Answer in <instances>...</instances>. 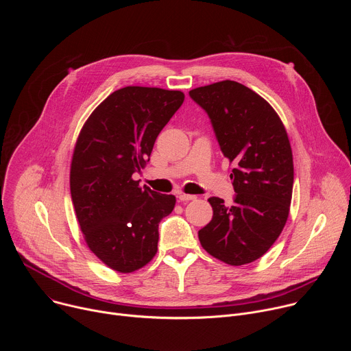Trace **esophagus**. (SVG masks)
Listing matches in <instances>:
<instances>
[{"mask_svg":"<svg viewBox=\"0 0 351 351\" xmlns=\"http://www.w3.org/2000/svg\"><path fill=\"white\" fill-rule=\"evenodd\" d=\"M197 197L193 195V194H184V193H180L179 194V199L180 202H191V199H195Z\"/></svg>","mask_w":351,"mask_h":351,"instance_id":"1","label":"esophagus"}]
</instances>
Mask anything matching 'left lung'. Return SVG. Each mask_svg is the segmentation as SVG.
I'll return each mask as SVG.
<instances>
[{
	"label": "left lung",
	"mask_w": 351,
	"mask_h": 351,
	"mask_svg": "<svg viewBox=\"0 0 351 351\" xmlns=\"http://www.w3.org/2000/svg\"><path fill=\"white\" fill-rule=\"evenodd\" d=\"M189 94L207 111L234 165L233 203L208 198L213 219L198 230L199 243L225 264H250L268 252L289 217L294 169L287 132L267 99L241 83L222 80Z\"/></svg>",
	"instance_id": "obj_1"
}]
</instances>
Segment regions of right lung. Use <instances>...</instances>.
Here are the masks:
<instances>
[{"mask_svg":"<svg viewBox=\"0 0 351 351\" xmlns=\"http://www.w3.org/2000/svg\"><path fill=\"white\" fill-rule=\"evenodd\" d=\"M183 101L179 90L128 86L110 94L77 136L69 175L76 219L88 248L117 272H134L157 254L158 223L176 197L140 187L132 175Z\"/></svg>","mask_w":351,"mask_h":351,"instance_id":"1","label":"right lung"}]
</instances>
